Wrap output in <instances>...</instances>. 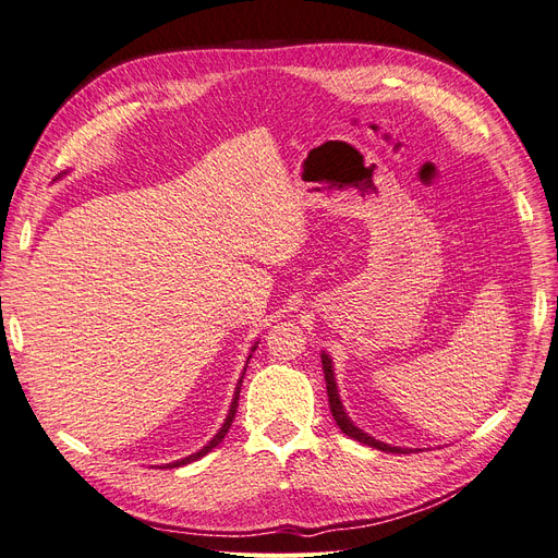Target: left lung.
Here are the masks:
<instances>
[{
  "label": "left lung",
  "instance_id": "1",
  "mask_svg": "<svg viewBox=\"0 0 558 558\" xmlns=\"http://www.w3.org/2000/svg\"><path fill=\"white\" fill-rule=\"evenodd\" d=\"M320 361H324V375H326V388H328V402H330V412H332V418L337 421V426H340V430L349 437H353V440H359L363 445H369L375 449H381V451H393V453H408L404 449H398V447H388L384 442H377L375 437L365 435L363 430H359L356 426L351 424V418L347 416V412L342 410V402H340V396H337V386H335V377H332V365H330V359L326 356V353H320Z\"/></svg>",
  "mask_w": 558,
  "mask_h": 558
}]
</instances>
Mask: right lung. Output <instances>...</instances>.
I'll return each instance as SVG.
<instances>
[{
    "label": "right lung",
    "instance_id": "obj_1",
    "mask_svg": "<svg viewBox=\"0 0 558 558\" xmlns=\"http://www.w3.org/2000/svg\"><path fill=\"white\" fill-rule=\"evenodd\" d=\"M244 373H246V369H244ZM244 379V377H242ZM242 379L238 381V391H234V398H232V404H230V412H228V418H226V424H223V428L221 430H218L216 435H214V440L207 445V447H202L197 453H191L189 456V459H181V461H177V463H170V465H167V468H179V465H185V463H191V461H197L199 459V456H205L207 451H211L218 442H221L223 440V437H226V433H228V428L232 426V418H234V412H238V400H240V391H242Z\"/></svg>",
    "mask_w": 558,
    "mask_h": 558
}]
</instances>
